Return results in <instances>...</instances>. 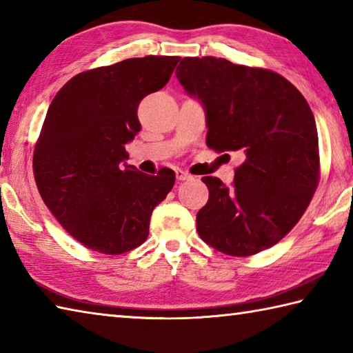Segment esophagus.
<instances>
[{
  "label": "esophagus",
  "mask_w": 353,
  "mask_h": 353,
  "mask_svg": "<svg viewBox=\"0 0 353 353\" xmlns=\"http://www.w3.org/2000/svg\"><path fill=\"white\" fill-rule=\"evenodd\" d=\"M176 177H177V181H190V179H192V176L188 174V172L183 171V170H177Z\"/></svg>",
  "instance_id": "1"
}]
</instances>
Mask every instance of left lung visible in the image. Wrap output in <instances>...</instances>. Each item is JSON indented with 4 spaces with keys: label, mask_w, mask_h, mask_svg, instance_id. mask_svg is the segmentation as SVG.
Here are the masks:
<instances>
[{
    "label": "left lung",
    "mask_w": 353,
    "mask_h": 353,
    "mask_svg": "<svg viewBox=\"0 0 353 353\" xmlns=\"http://www.w3.org/2000/svg\"><path fill=\"white\" fill-rule=\"evenodd\" d=\"M176 76L205 108L206 145L243 159L232 188L202 177L210 199L197 212L200 239L234 257L279 243L305 214L320 181L309 103L279 73L223 58H183Z\"/></svg>",
    "instance_id": "left-lung-1"
}]
</instances>
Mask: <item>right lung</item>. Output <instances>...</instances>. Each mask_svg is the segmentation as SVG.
<instances>
[{"label": "right lung", "mask_w": 353, "mask_h": 353, "mask_svg": "<svg viewBox=\"0 0 353 353\" xmlns=\"http://www.w3.org/2000/svg\"><path fill=\"white\" fill-rule=\"evenodd\" d=\"M179 57L131 58L82 72L54 96L33 151L41 197L64 230L88 250L122 254L148 237L151 212L174 171L157 176L125 161L141 131L137 107L170 81Z\"/></svg>", "instance_id": "add662e5"}]
</instances>
